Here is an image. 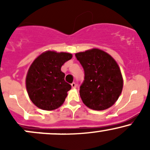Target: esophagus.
Instances as JSON below:
<instances>
[{
	"label": "esophagus",
	"instance_id": "esophagus-1",
	"mask_svg": "<svg viewBox=\"0 0 150 150\" xmlns=\"http://www.w3.org/2000/svg\"><path fill=\"white\" fill-rule=\"evenodd\" d=\"M71 86H72V87H73V88H76L77 85H76V83H75V82H73V83L71 84Z\"/></svg>",
	"mask_w": 150,
	"mask_h": 150
}]
</instances>
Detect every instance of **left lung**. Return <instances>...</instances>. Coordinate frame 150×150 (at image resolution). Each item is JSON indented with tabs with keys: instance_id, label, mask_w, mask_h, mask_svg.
Returning <instances> with one entry per match:
<instances>
[{
	"instance_id": "8db88e82",
	"label": "left lung",
	"mask_w": 150,
	"mask_h": 150,
	"mask_svg": "<svg viewBox=\"0 0 150 150\" xmlns=\"http://www.w3.org/2000/svg\"><path fill=\"white\" fill-rule=\"evenodd\" d=\"M85 71L80 95L87 107L102 111L113 106L123 89V77L113 58L102 50L92 49L75 54Z\"/></svg>"
}]
</instances>
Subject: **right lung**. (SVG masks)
<instances>
[{
    "label": "right lung",
    "instance_id": "obj_1",
    "mask_svg": "<svg viewBox=\"0 0 150 150\" xmlns=\"http://www.w3.org/2000/svg\"><path fill=\"white\" fill-rule=\"evenodd\" d=\"M72 57L71 53L48 51L32 63L26 77V87L31 101L38 108L51 111L63 104L71 85L65 81L61 68Z\"/></svg>",
    "mask_w": 150,
    "mask_h": 150
}]
</instances>
